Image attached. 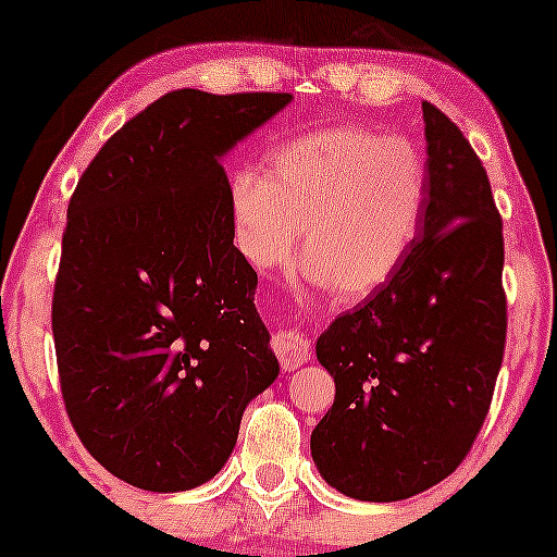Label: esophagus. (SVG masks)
<instances>
[{"instance_id":"esophagus-1","label":"esophagus","mask_w":557,"mask_h":557,"mask_svg":"<svg viewBox=\"0 0 557 557\" xmlns=\"http://www.w3.org/2000/svg\"><path fill=\"white\" fill-rule=\"evenodd\" d=\"M272 350L283 363V369L290 372V369H298L300 363L311 359V341L298 330H274Z\"/></svg>"}]
</instances>
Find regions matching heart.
<instances>
[{
    "mask_svg": "<svg viewBox=\"0 0 557 557\" xmlns=\"http://www.w3.org/2000/svg\"><path fill=\"white\" fill-rule=\"evenodd\" d=\"M426 198L424 159L408 140L361 125L306 133L267 162L264 175L230 183L238 253L257 270L296 251L314 283L359 300L400 270L417 240Z\"/></svg>",
    "mask_w": 557,
    "mask_h": 557,
    "instance_id": "b5f03b06",
    "label": "heart"
}]
</instances>
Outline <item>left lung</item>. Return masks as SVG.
<instances>
[{"instance_id":"obj_1","label":"left lung","mask_w":557,"mask_h":557,"mask_svg":"<svg viewBox=\"0 0 557 557\" xmlns=\"http://www.w3.org/2000/svg\"><path fill=\"white\" fill-rule=\"evenodd\" d=\"M426 198L417 240L380 290L319 335L335 403L311 432L319 474L393 503L450 476L487 419L508 304L503 220L458 125L421 101Z\"/></svg>"}]
</instances>
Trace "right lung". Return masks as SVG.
Wrapping results in <instances>:
<instances>
[{
    "instance_id": "add662e5",
    "label": "right lung",
    "mask_w": 557,
    "mask_h": 557,
    "mask_svg": "<svg viewBox=\"0 0 557 557\" xmlns=\"http://www.w3.org/2000/svg\"><path fill=\"white\" fill-rule=\"evenodd\" d=\"M290 99L164 94L70 196L52 298L62 400L83 447L133 487L209 482L280 372L220 159Z\"/></svg>"
}]
</instances>
